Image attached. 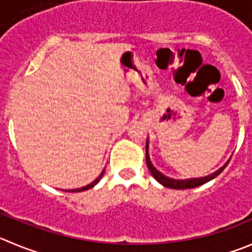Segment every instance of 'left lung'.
<instances>
[{
    "label": "left lung",
    "mask_w": 252,
    "mask_h": 252,
    "mask_svg": "<svg viewBox=\"0 0 252 252\" xmlns=\"http://www.w3.org/2000/svg\"><path fill=\"white\" fill-rule=\"evenodd\" d=\"M231 159V158H230ZM230 159L227 160L226 163L219 168L218 171H215L214 173L209 174L207 177H200V178H190V179H173V178H169V177H166L164 174L160 173L159 171L153 167V164L151 163V159H150V156H148V141L146 142V163H147L148 169L150 172L152 173V176L155 177V179L157 182H159L162 186L167 187V188H172V189H190V188H195V187H199L202 184L207 183V182L212 181L214 179L215 177L219 176L222 171H224L225 167L227 166V163L230 162Z\"/></svg>",
    "instance_id": "obj_1"
}]
</instances>
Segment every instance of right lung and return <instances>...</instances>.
I'll use <instances>...</instances> for the list:
<instances>
[{
  "mask_svg": "<svg viewBox=\"0 0 252 252\" xmlns=\"http://www.w3.org/2000/svg\"><path fill=\"white\" fill-rule=\"evenodd\" d=\"M104 172H105V169L104 171L101 172V174H100L99 177H97L96 179H95L94 182H92V183L90 184H88V186H85V187H83V188H78V189H73V190H70V191H83V190H88V189H90V188H93V187L94 186H96L97 183H99L100 182V179H101V177L104 176ZM66 191H69V190H66Z\"/></svg>",
  "mask_w": 252,
  "mask_h": 252,
  "instance_id": "1",
  "label": "right lung"
}]
</instances>
